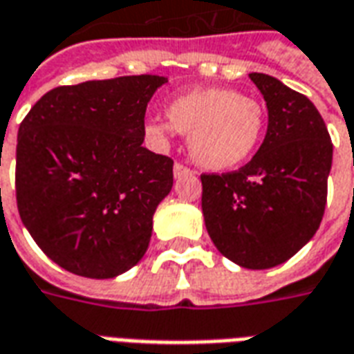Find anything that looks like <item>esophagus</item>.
Listing matches in <instances>:
<instances>
[{"label":"esophagus","instance_id":"obj_1","mask_svg":"<svg viewBox=\"0 0 354 354\" xmlns=\"http://www.w3.org/2000/svg\"><path fill=\"white\" fill-rule=\"evenodd\" d=\"M190 174H192V169H190V167H187V166H183V164H179V162H177V164L174 166V177H175V179H179V177H183V175H190Z\"/></svg>","mask_w":354,"mask_h":354}]
</instances>
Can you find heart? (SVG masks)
Segmentation results:
<instances>
[{"label": "heart", "mask_w": 354, "mask_h": 354, "mask_svg": "<svg viewBox=\"0 0 354 354\" xmlns=\"http://www.w3.org/2000/svg\"><path fill=\"white\" fill-rule=\"evenodd\" d=\"M167 120H149L145 133L166 145L171 133L188 136V151L209 171L241 166L259 149L266 113L257 100L230 88H198L177 95L166 109Z\"/></svg>", "instance_id": "obj_1"}]
</instances>
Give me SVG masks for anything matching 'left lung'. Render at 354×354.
I'll use <instances>...</instances> for the list:
<instances>
[{"label":"left lung","instance_id":"1","mask_svg":"<svg viewBox=\"0 0 354 354\" xmlns=\"http://www.w3.org/2000/svg\"><path fill=\"white\" fill-rule=\"evenodd\" d=\"M268 107V131L249 164L202 175L205 228L218 252L247 270L292 259L321 226L332 167L326 124L308 97L249 73Z\"/></svg>","mask_w":354,"mask_h":354}]
</instances>
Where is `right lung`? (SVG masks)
<instances>
[{
    "mask_svg": "<svg viewBox=\"0 0 354 354\" xmlns=\"http://www.w3.org/2000/svg\"><path fill=\"white\" fill-rule=\"evenodd\" d=\"M158 75L46 92L18 128L17 205L41 251L68 272L111 279L147 252L174 160L143 147Z\"/></svg>",
    "mask_w": 354,
    "mask_h": 354,
    "instance_id": "obj_1",
    "label": "right lung"
}]
</instances>
